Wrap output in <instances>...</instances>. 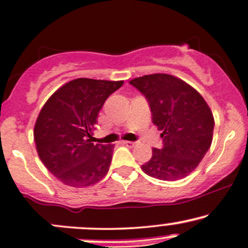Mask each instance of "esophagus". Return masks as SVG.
Listing matches in <instances>:
<instances>
[{"instance_id": "obj_1", "label": "esophagus", "mask_w": 248, "mask_h": 248, "mask_svg": "<svg viewBox=\"0 0 248 248\" xmlns=\"http://www.w3.org/2000/svg\"><path fill=\"white\" fill-rule=\"evenodd\" d=\"M124 144H126L127 147L133 148V147H135L137 143L136 142H132V141H124Z\"/></svg>"}]
</instances>
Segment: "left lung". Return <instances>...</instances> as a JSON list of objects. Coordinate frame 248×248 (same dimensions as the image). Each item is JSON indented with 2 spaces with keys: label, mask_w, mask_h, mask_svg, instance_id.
I'll return each mask as SVG.
<instances>
[{
  "label": "left lung",
  "mask_w": 248,
  "mask_h": 248,
  "mask_svg": "<svg viewBox=\"0 0 248 248\" xmlns=\"http://www.w3.org/2000/svg\"><path fill=\"white\" fill-rule=\"evenodd\" d=\"M130 84L147 98L153 122L162 130L163 148L142 165L150 177L175 181L189 175L213 142L214 115L193 86L169 74L137 77Z\"/></svg>",
  "instance_id": "left-lung-1"
}]
</instances>
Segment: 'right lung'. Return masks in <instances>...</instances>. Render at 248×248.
<instances>
[{
  "label": "right lung",
  "mask_w": 248,
  "mask_h": 248,
  "mask_svg": "<svg viewBox=\"0 0 248 248\" xmlns=\"http://www.w3.org/2000/svg\"><path fill=\"white\" fill-rule=\"evenodd\" d=\"M124 80L76 78L48 98L34 124L38 156L61 183L86 187L107 174L114 144H94L92 132L104 103Z\"/></svg>",
  "instance_id": "1"
}]
</instances>
